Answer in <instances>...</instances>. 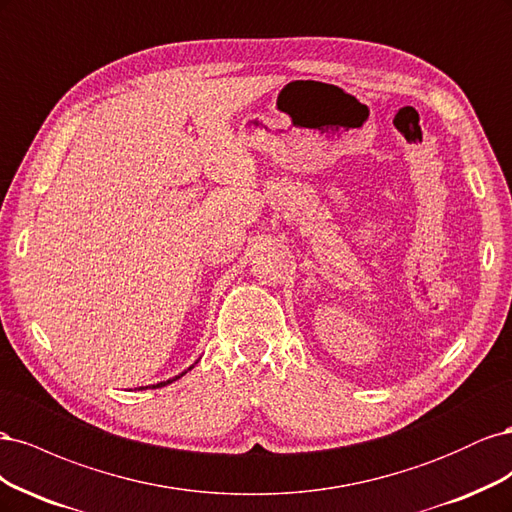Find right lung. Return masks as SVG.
I'll return each instance as SVG.
<instances>
[{
	"mask_svg": "<svg viewBox=\"0 0 512 512\" xmlns=\"http://www.w3.org/2000/svg\"><path fill=\"white\" fill-rule=\"evenodd\" d=\"M192 369V367H190ZM183 374H185V371H183ZM183 374H179V376H175L173 380H179ZM173 380H166V382H160V384H153V389H158V386H166V384H170V382H173Z\"/></svg>",
	"mask_w": 512,
	"mask_h": 512,
	"instance_id": "1",
	"label": "right lung"
}]
</instances>
